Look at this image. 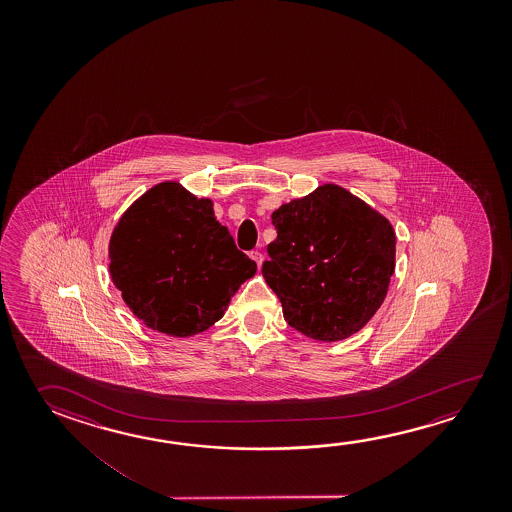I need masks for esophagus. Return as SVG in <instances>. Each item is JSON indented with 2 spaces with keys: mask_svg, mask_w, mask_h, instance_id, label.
I'll return each mask as SVG.
<instances>
[{
  "mask_svg": "<svg viewBox=\"0 0 512 512\" xmlns=\"http://www.w3.org/2000/svg\"><path fill=\"white\" fill-rule=\"evenodd\" d=\"M250 257H252L253 260H255V264H257V266H262V262H264V255H262V253L260 252H252L250 253Z\"/></svg>",
  "mask_w": 512,
  "mask_h": 512,
  "instance_id": "34e87169",
  "label": "esophagus"
}]
</instances>
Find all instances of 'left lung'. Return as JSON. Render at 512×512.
<instances>
[{"label": "left lung", "mask_w": 512, "mask_h": 512, "mask_svg": "<svg viewBox=\"0 0 512 512\" xmlns=\"http://www.w3.org/2000/svg\"><path fill=\"white\" fill-rule=\"evenodd\" d=\"M271 218L277 239L262 275L285 321L323 343L359 332L386 300L396 266L389 219L336 184L280 205Z\"/></svg>", "instance_id": "8db88e82"}]
</instances>
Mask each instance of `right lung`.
Wrapping results in <instances>:
<instances>
[{"instance_id": "obj_1", "label": "right lung", "mask_w": 512, "mask_h": 512, "mask_svg": "<svg viewBox=\"0 0 512 512\" xmlns=\"http://www.w3.org/2000/svg\"><path fill=\"white\" fill-rule=\"evenodd\" d=\"M109 271L128 309L146 327L191 337L223 318L257 264L235 248L210 198L178 182L139 196L112 230Z\"/></svg>"}]
</instances>
